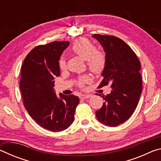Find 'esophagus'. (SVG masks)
<instances>
[{
    "instance_id": "34e87169",
    "label": "esophagus",
    "mask_w": 161,
    "mask_h": 161,
    "mask_svg": "<svg viewBox=\"0 0 161 161\" xmlns=\"http://www.w3.org/2000/svg\"><path fill=\"white\" fill-rule=\"evenodd\" d=\"M91 97V95L89 94H81L80 95V98L81 99H88V98H89Z\"/></svg>"
}]
</instances>
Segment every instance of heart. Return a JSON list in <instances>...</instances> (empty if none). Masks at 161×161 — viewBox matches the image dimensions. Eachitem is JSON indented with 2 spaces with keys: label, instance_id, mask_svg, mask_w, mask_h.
I'll return each mask as SVG.
<instances>
[{
  "label": "heart",
  "instance_id": "obj_1",
  "mask_svg": "<svg viewBox=\"0 0 161 161\" xmlns=\"http://www.w3.org/2000/svg\"><path fill=\"white\" fill-rule=\"evenodd\" d=\"M72 50L74 53L86 59L89 69L94 74L102 72L106 64V56L102 51L97 50L96 46L90 40L84 37L79 38L73 43ZM59 67L61 69L66 67V61L64 57H62L59 61ZM90 81L88 75H84L78 79L77 83L80 87H83L84 84Z\"/></svg>",
  "mask_w": 161,
  "mask_h": 161
}]
</instances>
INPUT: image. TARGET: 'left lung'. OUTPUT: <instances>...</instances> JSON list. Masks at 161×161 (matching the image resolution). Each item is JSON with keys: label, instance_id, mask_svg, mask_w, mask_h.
Here are the masks:
<instances>
[{"label": "left lung", "instance_id": "8db88e82", "mask_svg": "<svg viewBox=\"0 0 161 161\" xmlns=\"http://www.w3.org/2000/svg\"><path fill=\"white\" fill-rule=\"evenodd\" d=\"M92 37L106 53L103 80L98 87L108 84L111 87L109 94L102 96L105 102L96 111V116L106 126H116L127 121L138 105L142 92L141 62L132 49L120 38L99 34Z\"/></svg>", "mask_w": 161, "mask_h": 161}]
</instances>
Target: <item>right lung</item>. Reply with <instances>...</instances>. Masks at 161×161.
Segmentation results:
<instances>
[{
    "mask_svg": "<svg viewBox=\"0 0 161 161\" xmlns=\"http://www.w3.org/2000/svg\"><path fill=\"white\" fill-rule=\"evenodd\" d=\"M68 41H54L32 49L23 61L20 88L24 107L32 119L44 129L59 132L74 121L80 99L75 95L57 97L54 79L59 77V60Z\"/></svg>",
    "mask_w": 161,
    "mask_h": 161,
    "instance_id": "add662e5",
    "label": "right lung"
}]
</instances>
